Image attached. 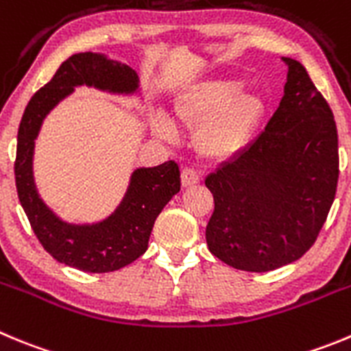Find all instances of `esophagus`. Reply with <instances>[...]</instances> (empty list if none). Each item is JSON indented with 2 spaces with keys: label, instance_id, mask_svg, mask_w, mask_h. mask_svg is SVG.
<instances>
[{
  "label": "esophagus",
  "instance_id": "1",
  "mask_svg": "<svg viewBox=\"0 0 351 351\" xmlns=\"http://www.w3.org/2000/svg\"><path fill=\"white\" fill-rule=\"evenodd\" d=\"M199 182H201V176H199V173L195 171V169H192V168L183 169L182 171V185L183 186H192Z\"/></svg>",
  "mask_w": 351,
  "mask_h": 351
}]
</instances>
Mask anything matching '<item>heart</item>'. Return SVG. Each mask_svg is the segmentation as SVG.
Returning a JSON list of instances; mask_svg holds the SVG:
<instances>
[{
	"label": "heart",
	"mask_w": 351,
	"mask_h": 351,
	"mask_svg": "<svg viewBox=\"0 0 351 351\" xmlns=\"http://www.w3.org/2000/svg\"><path fill=\"white\" fill-rule=\"evenodd\" d=\"M175 119L197 131V150L213 160H228L253 145L267 117V101L251 90H241L232 77H216L192 84L176 97ZM154 131L166 140L176 136L171 121L154 119Z\"/></svg>",
	"instance_id": "heart-1"
}]
</instances>
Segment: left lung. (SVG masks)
Returning <instances> with one entry per match:
<instances>
[{"mask_svg": "<svg viewBox=\"0 0 351 351\" xmlns=\"http://www.w3.org/2000/svg\"><path fill=\"white\" fill-rule=\"evenodd\" d=\"M265 131L206 178L215 199L208 247L237 270L270 271L300 260L319 237L339 176L332 110L298 60Z\"/></svg>", "mask_w": 351, "mask_h": 351, "instance_id": "obj_1", "label": "left lung"}]
</instances>
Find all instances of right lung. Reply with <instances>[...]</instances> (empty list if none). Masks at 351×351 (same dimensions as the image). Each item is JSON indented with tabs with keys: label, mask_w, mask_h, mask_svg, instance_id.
<instances>
[{
	"label": "right lung",
	"mask_w": 351,
	"mask_h": 351,
	"mask_svg": "<svg viewBox=\"0 0 351 351\" xmlns=\"http://www.w3.org/2000/svg\"><path fill=\"white\" fill-rule=\"evenodd\" d=\"M81 84L110 93H135L138 76L126 64L109 60L106 55L84 51L69 57L25 107L17 136L15 185L29 223L47 253L77 270L106 274L126 267L145 253L154 221L180 192V168L175 160H168L156 168L135 169L123 202L104 221L93 225L62 221L38 195L32 154L43 119Z\"/></svg>",
	"instance_id": "add662e5"
}]
</instances>
